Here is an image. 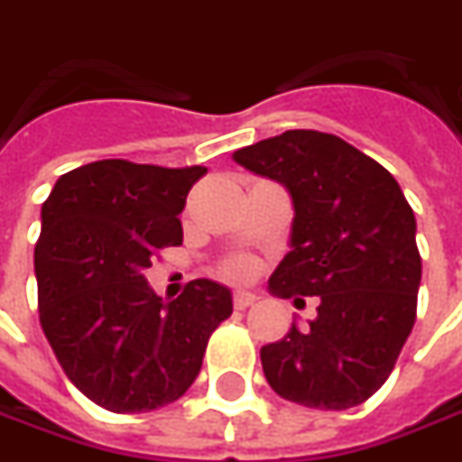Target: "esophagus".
Here are the masks:
<instances>
[{
    "label": "esophagus",
    "instance_id": "1",
    "mask_svg": "<svg viewBox=\"0 0 462 462\" xmlns=\"http://www.w3.org/2000/svg\"><path fill=\"white\" fill-rule=\"evenodd\" d=\"M255 301H258V296L247 294V291H237V294L232 296V304H235V310H247V307H253Z\"/></svg>",
    "mask_w": 462,
    "mask_h": 462
}]
</instances>
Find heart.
<instances>
[{
    "mask_svg": "<svg viewBox=\"0 0 462 462\" xmlns=\"http://www.w3.org/2000/svg\"><path fill=\"white\" fill-rule=\"evenodd\" d=\"M222 273H225L227 279L245 281L250 279V273H253V265H250V261H245V258H235V261L222 265Z\"/></svg>",
    "mask_w": 462,
    "mask_h": 462,
    "instance_id": "b5f03b06",
    "label": "heart"
}]
</instances>
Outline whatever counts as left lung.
Instances as JSON below:
<instances>
[{
	"mask_svg": "<svg viewBox=\"0 0 462 462\" xmlns=\"http://www.w3.org/2000/svg\"><path fill=\"white\" fill-rule=\"evenodd\" d=\"M247 171L283 183L294 201L291 250L271 294L319 296L317 319L263 345L265 381L311 409H350L393 371L417 319V219L381 163L337 135L286 130L232 152Z\"/></svg>",
	"mask_w": 462,
	"mask_h": 462,
	"instance_id": "1",
	"label": "left lung"
}]
</instances>
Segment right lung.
<instances>
[{
  "instance_id": "obj_1",
  "label": "right lung",
  "mask_w": 462,
  "mask_h": 462,
  "mask_svg": "<svg viewBox=\"0 0 462 462\" xmlns=\"http://www.w3.org/2000/svg\"><path fill=\"white\" fill-rule=\"evenodd\" d=\"M204 173L109 158L63 173L42 204V332L73 386L109 411L140 414L183 396L209 335L232 314L230 289L215 281H191L166 304L143 276L161 247L181 245L179 215Z\"/></svg>"
}]
</instances>
